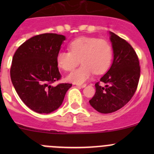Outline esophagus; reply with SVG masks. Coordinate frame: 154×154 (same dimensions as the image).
<instances>
[{
    "instance_id": "esophagus-1",
    "label": "esophagus",
    "mask_w": 154,
    "mask_h": 154,
    "mask_svg": "<svg viewBox=\"0 0 154 154\" xmlns=\"http://www.w3.org/2000/svg\"><path fill=\"white\" fill-rule=\"evenodd\" d=\"M77 86L82 87V88H84V87L86 86V83H84V84H77Z\"/></svg>"
}]
</instances>
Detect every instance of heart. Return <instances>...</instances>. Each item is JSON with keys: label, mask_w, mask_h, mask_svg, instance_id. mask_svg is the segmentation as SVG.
Listing matches in <instances>:
<instances>
[{"label": "heart", "mask_w": 154, "mask_h": 154, "mask_svg": "<svg viewBox=\"0 0 154 154\" xmlns=\"http://www.w3.org/2000/svg\"><path fill=\"white\" fill-rule=\"evenodd\" d=\"M70 51H60L57 55V63L66 71H72L79 65L80 68L68 76L69 81L82 83L93 73L101 74L109 68L112 60V49L109 42L93 37H80L68 45Z\"/></svg>", "instance_id": "obj_1"}]
</instances>
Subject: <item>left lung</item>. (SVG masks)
Wrapping results in <instances>:
<instances>
[{
	"label": "left lung",
	"instance_id": "obj_1",
	"mask_svg": "<svg viewBox=\"0 0 154 154\" xmlns=\"http://www.w3.org/2000/svg\"><path fill=\"white\" fill-rule=\"evenodd\" d=\"M114 60L109 70L95 83V94L89 100L100 113H112L125 106L137 89L140 77L138 56L124 38L110 32ZM100 82L105 84L100 86Z\"/></svg>",
	"mask_w": 154,
	"mask_h": 154
}]
</instances>
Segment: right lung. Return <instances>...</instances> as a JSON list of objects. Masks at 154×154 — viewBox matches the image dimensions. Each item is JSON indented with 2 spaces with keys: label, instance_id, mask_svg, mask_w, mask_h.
<instances>
[{
  "label": "right lung",
  "instance_id": "right-lung-1",
  "mask_svg": "<svg viewBox=\"0 0 154 154\" xmlns=\"http://www.w3.org/2000/svg\"><path fill=\"white\" fill-rule=\"evenodd\" d=\"M66 37L56 33L35 35L18 47L12 57L10 77L23 102L38 113L57 109L71 83H52L61 79L57 55Z\"/></svg>",
  "mask_w": 154,
  "mask_h": 154
}]
</instances>
